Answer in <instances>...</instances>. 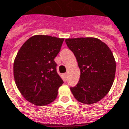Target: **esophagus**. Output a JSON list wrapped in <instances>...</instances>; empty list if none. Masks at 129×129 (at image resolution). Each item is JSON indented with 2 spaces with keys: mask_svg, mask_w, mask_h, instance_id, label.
<instances>
[{
  "mask_svg": "<svg viewBox=\"0 0 129 129\" xmlns=\"http://www.w3.org/2000/svg\"><path fill=\"white\" fill-rule=\"evenodd\" d=\"M64 77H65V78H67V76H68L67 73H64Z\"/></svg>",
  "mask_w": 129,
  "mask_h": 129,
  "instance_id": "obj_1",
  "label": "esophagus"
}]
</instances>
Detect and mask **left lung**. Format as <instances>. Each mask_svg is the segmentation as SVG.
Listing matches in <instances>:
<instances>
[{
  "instance_id": "obj_1",
  "label": "left lung",
  "mask_w": 129,
  "mask_h": 129,
  "mask_svg": "<svg viewBox=\"0 0 129 129\" xmlns=\"http://www.w3.org/2000/svg\"><path fill=\"white\" fill-rule=\"evenodd\" d=\"M73 52L80 70L77 84L70 87L75 98L79 102L92 104L108 94L116 73V62L107 45L95 38L65 40Z\"/></svg>"
}]
</instances>
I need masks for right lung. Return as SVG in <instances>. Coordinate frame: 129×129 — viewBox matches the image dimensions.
<instances>
[{
    "mask_svg": "<svg viewBox=\"0 0 129 129\" xmlns=\"http://www.w3.org/2000/svg\"><path fill=\"white\" fill-rule=\"evenodd\" d=\"M63 41V38L49 35H34L22 45L15 57L16 86L24 98L36 106L52 102L63 84L54 60Z\"/></svg>",
    "mask_w": 129,
    "mask_h": 129,
    "instance_id": "add662e5",
    "label": "right lung"
}]
</instances>
